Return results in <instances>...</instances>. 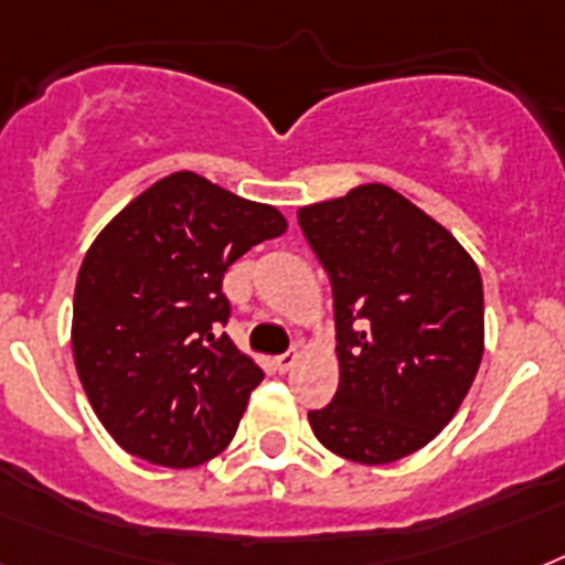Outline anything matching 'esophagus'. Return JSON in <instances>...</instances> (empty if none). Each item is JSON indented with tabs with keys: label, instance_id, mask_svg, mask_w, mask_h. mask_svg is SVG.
I'll return each instance as SVG.
<instances>
[{
	"label": "esophagus",
	"instance_id": "esophagus-1",
	"mask_svg": "<svg viewBox=\"0 0 565 565\" xmlns=\"http://www.w3.org/2000/svg\"><path fill=\"white\" fill-rule=\"evenodd\" d=\"M296 362H298V350H287V353L275 355V359H273V367H275V371H278V373H287Z\"/></svg>",
	"mask_w": 565,
	"mask_h": 565
}]
</instances>
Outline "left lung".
<instances>
[{
    "label": "left lung",
    "mask_w": 565,
    "mask_h": 565,
    "mask_svg": "<svg viewBox=\"0 0 565 565\" xmlns=\"http://www.w3.org/2000/svg\"><path fill=\"white\" fill-rule=\"evenodd\" d=\"M330 275L339 391L310 411L324 448L362 466L419 451L482 362V278L451 232L382 183L298 210Z\"/></svg>",
    "instance_id": "8db88e82"
}]
</instances>
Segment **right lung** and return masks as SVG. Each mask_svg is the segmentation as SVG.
I'll return each instance as SVG.
<instances>
[{
  "label": "right lung",
  "mask_w": 565,
  "mask_h": 565,
  "mask_svg": "<svg viewBox=\"0 0 565 565\" xmlns=\"http://www.w3.org/2000/svg\"><path fill=\"white\" fill-rule=\"evenodd\" d=\"M275 206L194 172L137 194L85 253L74 290V362L97 419L154 466L192 468L238 430L258 364L221 333L224 273L278 238Z\"/></svg>",
  "instance_id": "add662e5"
}]
</instances>
